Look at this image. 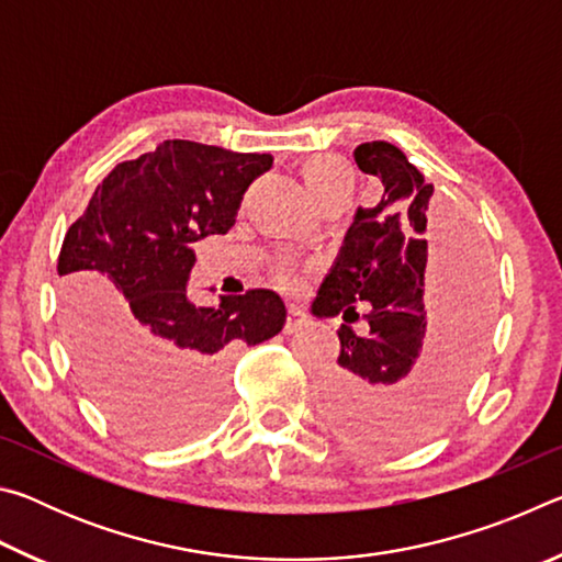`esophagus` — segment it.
I'll return each instance as SVG.
<instances>
[{
  "mask_svg": "<svg viewBox=\"0 0 562 562\" xmlns=\"http://www.w3.org/2000/svg\"><path fill=\"white\" fill-rule=\"evenodd\" d=\"M307 322H310L307 315H304L300 307H290L288 310V322H284V331H288V335H292V331L302 329L304 325H307Z\"/></svg>",
  "mask_w": 562,
  "mask_h": 562,
  "instance_id": "1",
  "label": "esophagus"
}]
</instances>
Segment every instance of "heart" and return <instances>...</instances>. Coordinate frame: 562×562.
Wrapping results in <instances>:
<instances>
[{
    "label": "heart",
    "mask_w": 562,
    "mask_h": 562,
    "mask_svg": "<svg viewBox=\"0 0 562 562\" xmlns=\"http://www.w3.org/2000/svg\"><path fill=\"white\" fill-rule=\"evenodd\" d=\"M302 176H304V183H307L312 195H317V193H322V190H327L337 183H349V168L337 158L310 160V164L304 166ZM282 282L294 284V278L292 274H284Z\"/></svg>",
    "instance_id": "1"
}]
</instances>
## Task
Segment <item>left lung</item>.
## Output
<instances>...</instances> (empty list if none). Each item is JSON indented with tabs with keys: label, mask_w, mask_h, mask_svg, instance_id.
<instances>
[{
	"label": "left lung",
	"mask_w": 562,
	"mask_h": 562,
	"mask_svg": "<svg viewBox=\"0 0 562 562\" xmlns=\"http://www.w3.org/2000/svg\"><path fill=\"white\" fill-rule=\"evenodd\" d=\"M355 160L382 180L384 193L374 207H357L312 302L315 317L347 322L319 404L349 439L402 449L439 431L469 386L491 325V274L479 237L451 221L431 227L434 186L394 144H361ZM443 239L450 245L441 256ZM431 279L440 280L434 321L423 304ZM361 301L368 329L355 333L348 322Z\"/></svg>",
	"instance_id": "8db88e82"
}]
</instances>
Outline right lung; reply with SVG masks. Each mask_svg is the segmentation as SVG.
<instances>
[{
  "label": "right lung",
  "mask_w": 562,
  "mask_h": 562,
  "mask_svg": "<svg viewBox=\"0 0 562 562\" xmlns=\"http://www.w3.org/2000/svg\"><path fill=\"white\" fill-rule=\"evenodd\" d=\"M270 154L164 140L123 160L91 195L59 255L66 341L81 382L123 431L168 443L205 431L225 406L237 347L278 335L280 294L190 300L193 243L235 225L247 186Z\"/></svg>",
  "instance_id": "add662e5"
}]
</instances>
